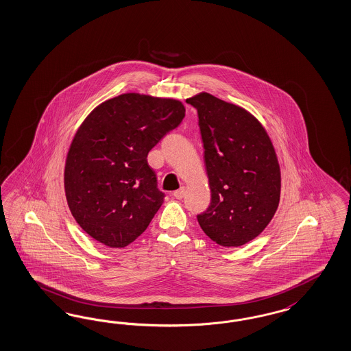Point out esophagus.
<instances>
[{"mask_svg":"<svg viewBox=\"0 0 351 351\" xmlns=\"http://www.w3.org/2000/svg\"><path fill=\"white\" fill-rule=\"evenodd\" d=\"M184 193H186V189L184 187H181L180 190H177V191H174L173 193V196L176 197V199H178V200H181L183 199V196H184Z\"/></svg>","mask_w":351,"mask_h":351,"instance_id":"esophagus-1","label":"esophagus"}]
</instances>
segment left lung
I'll return each instance as SVG.
<instances>
[{"instance_id":"8db88e82","label":"left lung","mask_w":351,"mask_h":351,"mask_svg":"<svg viewBox=\"0 0 351 351\" xmlns=\"http://www.w3.org/2000/svg\"><path fill=\"white\" fill-rule=\"evenodd\" d=\"M197 110L210 205L197 215L204 232L222 247H240L270 223L280 200V168L271 139L244 108L200 93Z\"/></svg>"}]
</instances>
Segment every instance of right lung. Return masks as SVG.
Returning a JSON list of instances; mask_svg holds the SVG:
<instances>
[{
	"label": "right lung",
	"mask_w": 351,
	"mask_h": 351,
	"mask_svg": "<svg viewBox=\"0 0 351 351\" xmlns=\"http://www.w3.org/2000/svg\"><path fill=\"white\" fill-rule=\"evenodd\" d=\"M184 112L180 101L128 93L99 104L81 124L68 151L64 190L91 238L124 248L147 228L165 197L148 152Z\"/></svg>",
	"instance_id": "add662e5"
}]
</instances>
